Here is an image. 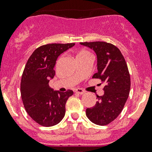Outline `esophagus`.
Listing matches in <instances>:
<instances>
[{
    "instance_id": "esophagus-1",
    "label": "esophagus",
    "mask_w": 152,
    "mask_h": 152,
    "mask_svg": "<svg viewBox=\"0 0 152 152\" xmlns=\"http://www.w3.org/2000/svg\"><path fill=\"white\" fill-rule=\"evenodd\" d=\"M75 92H76V93H78V94L79 95H82L85 93V91H84L82 89H80V88H76L75 89Z\"/></svg>"
}]
</instances>
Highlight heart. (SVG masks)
I'll use <instances>...</instances> for the list:
<instances>
[{"instance_id": "1", "label": "heart", "mask_w": 152, "mask_h": 152, "mask_svg": "<svg viewBox=\"0 0 152 152\" xmlns=\"http://www.w3.org/2000/svg\"><path fill=\"white\" fill-rule=\"evenodd\" d=\"M86 53H87L86 50H81V51L79 52V53H78L77 56H79V55H82V54H86Z\"/></svg>"}]
</instances>
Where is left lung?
<instances>
[{
	"instance_id": "obj_1",
	"label": "left lung",
	"mask_w": 152,
	"mask_h": 152,
	"mask_svg": "<svg viewBox=\"0 0 152 152\" xmlns=\"http://www.w3.org/2000/svg\"><path fill=\"white\" fill-rule=\"evenodd\" d=\"M93 50L97 57L98 72L93 79L104 83L103 96L92 108L86 110L89 120L100 126L107 125L120 115L129 97L130 76L126 62L117 47L105 42H81Z\"/></svg>"
}]
</instances>
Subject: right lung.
<instances>
[{
    "instance_id": "right-lung-1",
    "label": "right lung",
    "mask_w": 152,
    "mask_h": 152,
    "mask_svg": "<svg viewBox=\"0 0 152 152\" xmlns=\"http://www.w3.org/2000/svg\"><path fill=\"white\" fill-rule=\"evenodd\" d=\"M74 43L47 44L37 48L28 59L20 83L23 103L28 115L39 125L52 126L65 114V104L72 90L55 91L49 82L55 75L54 66L60 54Z\"/></svg>"
}]
</instances>
